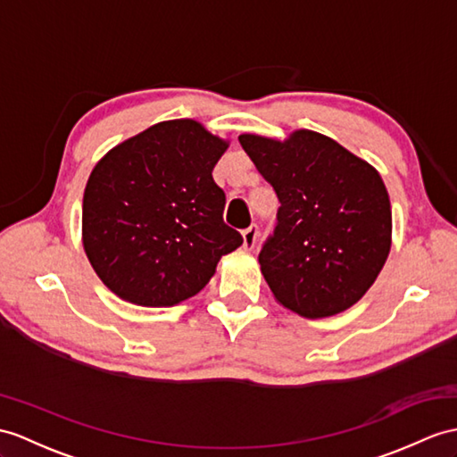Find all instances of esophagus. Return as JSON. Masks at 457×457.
I'll list each match as a JSON object with an SVG mask.
<instances>
[{
    "instance_id": "34e87169",
    "label": "esophagus",
    "mask_w": 457,
    "mask_h": 457,
    "mask_svg": "<svg viewBox=\"0 0 457 457\" xmlns=\"http://www.w3.org/2000/svg\"><path fill=\"white\" fill-rule=\"evenodd\" d=\"M242 238H244V250H253L255 240H258V227L250 225L248 228H244Z\"/></svg>"
}]
</instances>
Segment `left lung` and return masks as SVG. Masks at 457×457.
Returning a JSON list of instances; mask_svg holds the SVG:
<instances>
[{
    "mask_svg": "<svg viewBox=\"0 0 457 457\" xmlns=\"http://www.w3.org/2000/svg\"><path fill=\"white\" fill-rule=\"evenodd\" d=\"M242 149L279 199L262 273L279 303L304 318H328L359 303L392 246V207L369 162L321 133L288 141L240 136Z\"/></svg>",
    "mask_w": 457,
    "mask_h": 457,
    "instance_id": "1",
    "label": "left lung"
}]
</instances>
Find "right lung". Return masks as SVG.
Here are the masks:
<instances>
[{"label":"right lung","mask_w":457,"mask_h":457,"mask_svg":"<svg viewBox=\"0 0 457 457\" xmlns=\"http://www.w3.org/2000/svg\"><path fill=\"white\" fill-rule=\"evenodd\" d=\"M225 149L197 121L170 120L100 159L83 195V246L110 291L141 306L178 304L240 246L211 174Z\"/></svg>","instance_id":"obj_1"}]
</instances>
